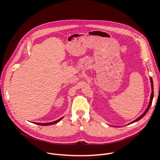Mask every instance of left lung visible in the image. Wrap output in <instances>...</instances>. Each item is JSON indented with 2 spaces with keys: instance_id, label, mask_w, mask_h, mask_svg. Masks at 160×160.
Listing matches in <instances>:
<instances>
[{
  "instance_id": "left-lung-1",
  "label": "left lung",
  "mask_w": 160,
  "mask_h": 160,
  "mask_svg": "<svg viewBox=\"0 0 160 160\" xmlns=\"http://www.w3.org/2000/svg\"><path fill=\"white\" fill-rule=\"evenodd\" d=\"M150 80H151V88H152V92H151V98H150V101H149V105L148 106V107H147V108H146V109L145 110V111L144 112V113L143 114H142V115L139 117V118H137L135 120H134V121H133L132 122H131V123H130L129 124H131V123H135V122H138L139 120H140L141 118H142L146 115V113L148 112V111H149V108H150V107H151V104H152V99H153V97H154V91H153V82H152V78L151 77H150Z\"/></svg>"
}]
</instances>
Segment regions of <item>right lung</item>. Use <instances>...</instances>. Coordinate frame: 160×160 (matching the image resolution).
<instances>
[{"label": "right lung", "instance_id": "add662e5", "mask_svg": "<svg viewBox=\"0 0 160 160\" xmlns=\"http://www.w3.org/2000/svg\"><path fill=\"white\" fill-rule=\"evenodd\" d=\"M62 118H63V117H62V118H59V120H56V121H54V122H49V123H35V122H34V123H35V124H37V125H39L48 126V125H53V124H56V123H58V122H59L60 120H61L62 119Z\"/></svg>", "mask_w": 160, "mask_h": 160}]
</instances>
